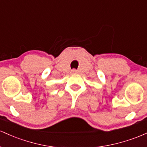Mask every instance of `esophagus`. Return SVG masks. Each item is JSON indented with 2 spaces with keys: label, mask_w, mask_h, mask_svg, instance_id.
<instances>
[{
  "label": "esophagus",
  "mask_w": 147,
  "mask_h": 147,
  "mask_svg": "<svg viewBox=\"0 0 147 147\" xmlns=\"http://www.w3.org/2000/svg\"><path fill=\"white\" fill-rule=\"evenodd\" d=\"M76 72H77L76 69H72V70H71V73H73V74H75V73H76Z\"/></svg>",
  "instance_id": "esophagus-1"
}]
</instances>
